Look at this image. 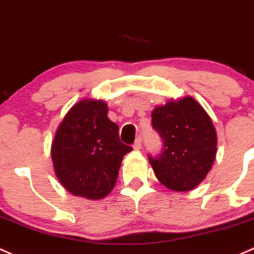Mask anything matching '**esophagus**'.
<instances>
[{
    "label": "esophagus",
    "mask_w": 254,
    "mask_h": 254,
    "mask_svg": "<svg viewBox=\"0 0 254 254\" xmlns=\"http://www.w3.org/2000/svg\"><path fill=\"white\" fill-rule=\"evenodd\" d=\"M132 147H134V149H136V151L141 149V147H142V140H141V137L136 138V141H135V143Z\"/></svg>",
    "instance_id": "obj_1"
}]
</instances>
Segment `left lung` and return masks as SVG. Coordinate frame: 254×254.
Listing matches in <instances>:
<instances>
[{
  "label": "left lung",
  "instance_id": "1",
  "mask_svg": "<svg viewBox=\"0 0 254 254\" xmlns=\"http://www.w3.org/2000/svg\"><path fill=\"white\" fill-rule=\"evenodd\" d=\"M152 127L163 138L161 156L148 158L157 179L173 191L193 190L212 169L217 154V131L210 117L186 96L157 106Z\"/></svg>",
  "mask_w": 254,
  "mask_h": 254
}]
</instances>
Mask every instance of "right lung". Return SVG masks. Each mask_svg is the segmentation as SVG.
I'll list each match as a JSON object with an SVG mask.
<instances>
[{"label": "right lung", "mask_w": 254, "mask_h": 254, "mask_svg": "<svg viewBox=\"0 0 254 254\" xmlns=\"http://www.w3.org/2000/svg\"><path fill=\"white\" fill-rule=\"evenodd\" d=\"M102 100L75 103L58 127L51 146L53 168L63 188L87 199L105 198L118 178L123 157L132 148L119 140Z\"/></svg>", "instance_id": "add662e5"}]
</instances>
